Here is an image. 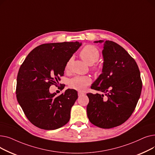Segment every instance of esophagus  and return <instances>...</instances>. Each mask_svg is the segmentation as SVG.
Returning a JSON list of instances; mask_svg holds the SVG:
<instances>
[{
  "mask_svg": "<svg viewBox=\"0 0 155 155\" xmlns=\"http://www.w3.org/2000/svg\"><path fill=\"white\" fill-rule=\"evenodd\" d=\"M84 92H82V91H78V96H81V95H84Z\"/></svg>",
  "mask_w": 155,
  "mask_h": 155,
  "instance_id": "34e87169",
  "label": "esophagus"
}]
</instances>
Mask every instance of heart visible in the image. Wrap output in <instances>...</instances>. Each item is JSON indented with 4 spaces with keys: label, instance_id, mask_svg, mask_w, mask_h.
Wrapping results in <instances>:
<instances>
[{
    "label": "heart",
    "instance_id": "obj_1",
    "mask_svg": "<svg viewBox=\"0 0 155 155\" xmlns=\"http://www.w3.org/2000/svg\"><path fill=\"white\" fill-rule=\"evenodd\" d=\"M80 56L82 60L89 65H92L99 60L100 53L95 46L93 45L85 46L80 52ZM73 58H70L65 64V70L68 71L72 63ZM99 69L98 67L94 66L92 67L93 71H97ZM91 83V79L87 76H77L72 78L69 82V86L78 91H83Z\"/></svg>",
    "mask_w": 155,
    "mask_h": 155
}]
</instances>
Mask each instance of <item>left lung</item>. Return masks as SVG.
Listing matches in <instances>:
<instances>
[{"label":"left lung","mask_w":155,"mask_h":155,"mask_svg":"<svg viewBox=\"0 0 155 155\" xmlns=\"http://www.w3.org/2000/svg\"><path fill=\"white\" fill-rule=\"evenodd\" d=\"M94 43H104V63L102 73L91 86L99 93L87 94V116L94 125L110 129L131 116L141 95L142 81L136 62L123 47L112 41Z\"/></svg>","instance_id":"8db88e82"}]
</instances>
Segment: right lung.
<instances>
[{
	"label": "right lung",
	"instance_id": "obj_1",
	"mask_svg": "<svg viewBox=\"0 0 155 155\" xmlns=\"http://www.w3.org/2000/svg\"><path fill=\"white\" fill-rule=\"evenodd\" d=\"M81 45L77 41L43 44L32 50L21 64L16 97L24 114L35 126L54 130L69 121L77 91L68 88L56 96L49 88L58 84L67 61Z\"/></svg>",
	"mask_w": 155,
	"mask_h": 155
}]
</instances>
